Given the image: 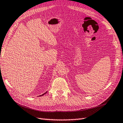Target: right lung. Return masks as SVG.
Listing matches in <instances>:
<instances>
[{
  "label": "right lung",
  "mask_w": 123,
  "mask_h": 123,
  "mask_svg": "<svg viewBox=\"0 0 123 123\" xmlns=\"http://www.w3.org/2000/svg\"><path fill=\"white\" fill-rule=\"evenodd\" d=\"M45 93H44V94H43V95H40V96H43V95H44V94H45Z\"/></svg>",
  "instance_id": "1"
}]
</instances>
